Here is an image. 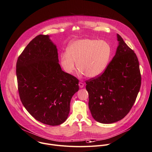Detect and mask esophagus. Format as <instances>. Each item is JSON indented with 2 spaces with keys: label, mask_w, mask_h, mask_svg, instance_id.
<instances>
[{
  "label": "esophagus",
  "mask_w": 152,
  "mask_h": 152,
  "mask_svg": "<svg viewBox=\"0 0 152 152\" xmlns=\"http://www.w3.org/2000/svg\"><path fill=\"white\" fill-rule=\"evenodd\" d=\"M79 87H80V88H83V87L84 86V83H82V82H80L79 83Z\"/></svg>",
  "instance_id": "34e87169"
}]
</instances>
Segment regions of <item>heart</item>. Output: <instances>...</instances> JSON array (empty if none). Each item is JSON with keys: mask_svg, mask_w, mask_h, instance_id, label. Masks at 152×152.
Returning <instances> with one entry per match:
<instances>
[{"mask_svg": "<svg viewBox=\"0 0 152 152\" xmlns=\"http://www.w3.org/2000/svg\"><path fill=\"white\" fill-rule=\"evenodd\" d=\"M112 49L110 44L103 40L79 39L71 42L66 53L61 55V64L69 74H73L77 67L89 78L102 75L110 62Z\"/></svg>", "mask_w": 152, "mask_h": 152, "instance_id": "heart-1", "label": "heart"}]
</instances>
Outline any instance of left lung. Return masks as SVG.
Wrapping results in <instances>:
<instances>
[{
  "instance_id": "obj_1",
  "label": "left lung",
  "mask_w": 152,
  "mask_h": 152,
  "mask_svg": "<svg viewBox=\"0 0 152 152\" xmlns=\"http://www.w3.org/2000/svg\"><path fill=\"white\" fill-rule=\"evenodd\" d=\"M117 37L119 45L116 54L106 70L86 81L91 115L102 124L118 122L129 112L141 83L135 53L119 34Z\"/></svg>"
}]
</instances>
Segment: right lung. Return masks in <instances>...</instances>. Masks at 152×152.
<instances>
[{
  "mask_svg": "<svg viewBox=\"0 0 152 152\" xmlns=\"http://www.w3.org/2000/svg\"><path fill=\"white\" fill-rule=\"evenodd\" d=\"M16 74L20 99L35 119L51 126L66 121L79 80L61 70L48 35L39 34L27 45L18 58Z\"/></svg>",
  "mask_w": 152,
  "mask_h": 152,
  "instance_id": "add662e5",
  "label": "right lung"
}]
</instances>
